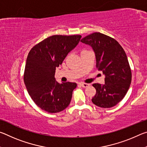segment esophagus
Returning <instances> with one entry per match:
<instances>
[{"label":"esophagus","instance_id":"esophagus-1","mask_svg":"<svg viewBox=\"0 0 147 147\" xmlns=\"http://www.w3.org/2000/svg\"><path fill=\"white\" fill-rule=\"evenodd\" d=\"M80 85L82 87V88H87V87L89 86V84L86 83H80Z\"/></svg>","mask_w":147,"mask_h":147}]
</instances>
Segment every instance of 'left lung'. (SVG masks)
<instances>
[{
  "mask_svg": "<svg viewBox=\"0 0 147 147\" xmlns=\"http://www.w3.org/2000/svg\"><path fill=\"white\" fill-rule=\"evenodd\" d=\"M94 53L98 70L105 76V84H94L96 94L92 102L103 108H111L123 100L130 88L131 73L126 54L115 39L94 32L81 39Z\"/></svg>",
  "mask_w": 147,
  "mask_h": 147,
  "instance_id": "8db88e82",
  "label": "left lung"
}]
</instances>
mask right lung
I'll return each instance as SVG.
<instances>
[{
  "mask_svg": "<svg viewBox=\"0 0 147 147\" xmlns=\"http://www.w3.org/2000/svg\"><path fill=\"white\" fill-rule=\"evenodd\" d=\"M80 35H55L44 39L32 48L26 61L24 81L27 91L36 105L48 113L63 111L71 102L74 82L59 83L56 68L77 46Z\"/></svg>",
  "mask_w": 147,
  "mask_h": 147,
  "instance_id": "add662e5",
  "label": "right lung"
}]
</instances>
